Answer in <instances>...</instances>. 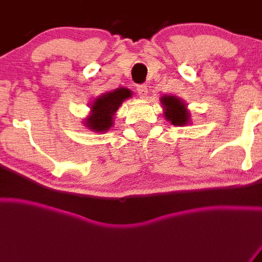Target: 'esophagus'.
<instances>
[{
	"mask_svg": "<svg viewBox=\"0 0 262 262\" xmlns=\"http://www.w3.org/2000/svg\"><path fill=\"white\" fill-rule=\"evenodd\" d=\"M137 89V94L140 95L141 97H146L147 96V86L146 85H139L136 87Z\"/></svg>",
	"mask_w": 262,
	"mask_h": 262,
	"instance_id": "34e87169",
	"label": "esophagus"
}]
</instances>
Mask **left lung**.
<instances>
[{
    "label": "left lung",
    "instance_id": "left-lung-1",
    "mask_svg": "<svg viewBox=\"0 0 262 262\" xmlns=\"http://www.w3.org/2000/svg\"><path fill=\"white\" fill-rule=\"evenodd\" d=\"M164 107L165 119L173 126H186L191 123V114L188 111L186 102L173 95H164L160 97Z\"/></svg>",
    "mask_w": 262,
    "mask_h": 262
}]
</instances>
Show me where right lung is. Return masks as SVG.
I'll use <instances>...</instances> for the list:
<instances>
[{
	"label": "right lung",
	"mask_w": 262,
	"mask_h": 262,
	"mask_svg": "<svg viewBox=\"0 0 262 262\" xmlns=\"http://www.w3.org/2000/svg\"><path fill=\"white\" fill-rule=\"evenodd\" d=\"M132 97V91L119 87L114 91L105 92L95 98L90 105V114L83 119V125L92 132L105 134L114 126V117L125 100Z\"/></svg>",
	"instance_id": "add662e5"
}]
</instances>
